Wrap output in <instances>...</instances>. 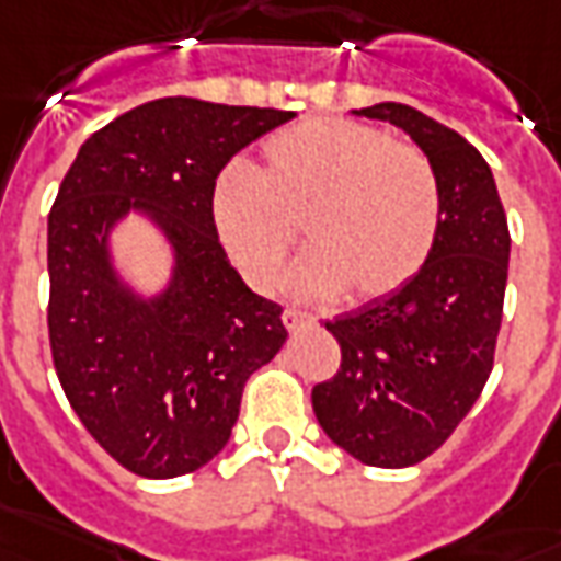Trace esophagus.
I'll use <instances>...</instances> for the list:
<instances>
[{
	"mask_svg": "<svg viewBox=\"0 0 561 561\" xmlns=\"http://www.w3.org/2000/svg\"><path fill=\"white\" fill-rule=\"evenodd\" d=\"M282 321H285L288 330H300V327H306L312 318L306 312H300V309H285V312H282Z\"/></svg>",
	"mask_w": 561,
	"mask_h": 561,
	"instance_id": "34e87169",
	"label": "esophagus"
}]
</instances>
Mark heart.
<instances>
[{
    "label": "heart",
    "instance_id": "b5f03b06",
    "mask_svg": "<svg viewBox=\"0 0 561 561\" xmlns=\"http://www.w3.org/2000/svg\"><path fill=\"white\" fill-rule=\"evenodd\" d=\"M439 184L428 157L344 118H306L273 133L261 169L228 165L210 217L243 279L267 291L294 247L309 243L288 273L306 297L375 300L404 288L434 252Z\"/></svg>",
    "mask_w": 561,
    "mask_h": 561
}]
</instances>
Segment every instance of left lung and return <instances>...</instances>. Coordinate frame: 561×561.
<instances>
[{
  "instance_id": "left-lung-1",
  "label": "left lung",
  "mask_w": 561,
  "mask_h": 561,
  "mask_svg": "<svg viewBox=\"0 0 561 561\" xmlns=\"http://www.w3.org/2000/svg\"><path fill=\"white\" fill-rule=\"evenodd\" d=\"M354 115L396 124L419 145L443 214L434 252L404 288L327 321L342 365L314 386L312 408L351 458L401 470L437 451L488 383L512 238L491 165L460 133L404 103Z\"/></svg>"
}]
</instances>
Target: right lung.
I'll return each mask as SVG.
<instances>
[{"label":"right lung","mask_w":561,"mask_h":561,"mask_svg":"<svg viewBox=\"0 0 561 561\" xmlns=\"http://www.w3.org/2000/svg\"><path fill=\"white\" fill-rule=\"evenodd\" d=\"M294 112L160 98L82 142L47 219L49 347L91 437L142 479H175L226 449L249 375L288 339L282 306L240 279L219 243V172ZM130 216L173 261L142 295L111 234Z\"/></svg>","instance_id":"right-lung-1"}]
</instances>
